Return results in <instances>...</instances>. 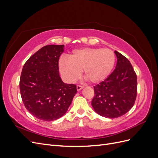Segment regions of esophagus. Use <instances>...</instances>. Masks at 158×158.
Listing matches in <instances>:
<instances>
[{
  "label": "esophagus",
  "instance_id": "esophagus-1",
  "mask_svg": "<svg viewBox=\"0 0 158 158\" xmlns=\"http://www.w3.org/2000/svg\"><path fill=\"white\" fill-rule=\"evenodd\" d=\"M83 88H84V87L82 86V85H77V86H76V89H77L78 91H79V90H80V89H82Z\"/></svg>",
  "mask_w": 158,
  "mask_h": 158
}]
</instances>
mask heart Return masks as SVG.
Listing matches in <instances>:
<instances>
[{"label": "heart", "instance_id": "1", "mask_svg": "<svg viewBox=\"0 0 158 158\" xmlns=\"http://www.w3.org/2000/svg\"><path fill=\"white\" fill-rule=\"evenodd\" d=\"M68 60H59V69L69 82L77 79L83 71L84 77L96 84L106 79L111 73L115 61L113 51L109 49L85 48L74 50L68 55Z\"/></svg>", "mask_w": 158, "mask_h": 158}]
</instances>
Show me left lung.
I'll return each mask as SVG.
<instances>
[{"instance_id": "8db88e82", "label": "left lung", "mask_w": 158, "mask_h": 158, "mask_svg": "<svg viewBox=\"0 0 158 158\" xmlns=\"http://www.w3.org/2000/svg\"><path fill=\"white\" fill-rule=\"evenodd\" d=\"M116 68L108 77L94 86L92 106L99 115L117 118L133 107L137 95V76L127 58L114 51Z\"/></svg>"}]
</instances>
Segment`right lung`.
I'll return each mask as SVG.
<instances>
[{"mask_svg":"<svg viewBox=\"0 0 158 158\" xmlns=\"http://www.w3.org/2000/svg\"><path fill=\"white\" fill-rule=\"evenodd\" d=\"M64 45L43 47L23 65L20 80L22 102L36 118L55 121L67 111L75 94L76 85L62 81L59 60Z\"/></svg>","mask_w":158,"mask_h":158,"instance_id":"add662e5","label":"right lung"}]
</instances>
